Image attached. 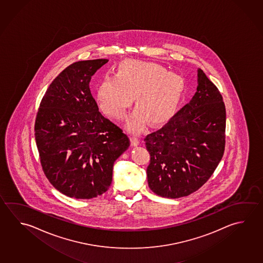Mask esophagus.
Instances as JSON below:
<instances>
[{
  "instance_id": "34e87169",
  "label": "esophagus",
  "mask_w": 263,
  "mask_h": 263,
  "mask_svg": "<svg viewBox=\"0 0 263 263\" xmlns=\"http://www.w3.org/2000/svg\"><path fill=\"white\" fill-rule=\"evenodd\" d=\"M130 140H131V144H132V146H134V147H137V146L139 145V139L137 137L131 136L130 137Z\"/></svg>"
}]
</instances>
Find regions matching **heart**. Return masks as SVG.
I'll list each match as a JSON object with an SVG mask.
<instances>
[{
  "instance_id": "b5f03b06",
  "label": "heart",
  "mask_w": 263,
  "mask_h": 263,
  "mask_svg": "<svg viewBox=\"0 0 263 263\" xmlns=\"http://www.w3.org/2000/svg\"><path fill=\"white\" fill-rule=\"evenodd\" d=\"M181 77L164 66L142 61L124 60L116 76H104L97 88V102L107 116L116 119L125 116L131 95L137 108L130 116L128 128L139 132L146 121L157 124L173 111L183 89Z\"/></svg>"
}]
</instances>
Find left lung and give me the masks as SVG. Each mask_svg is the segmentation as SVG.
<instances>
[{
	"label": "left lung",
	"mask_w": 263,
	"mask_h": 263,
	"mask_svg": "<svg viewBox=\"0 0 263 263\" xmlns=\"http://www.w3.org/2000/svg\"><path fill=\"white\" fill-rule=\"evenodd\" d=\"M224 102L216 86L198 69L191 101L161 128L144 138L151 162L147 184L158 196H189L207 182L226 146Z\"/></svg>",
	"instance_id": "left-lung-1"
}]
</instances>
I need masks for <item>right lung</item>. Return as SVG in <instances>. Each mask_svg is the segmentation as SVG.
<instances>
[{"instance_id":"obj_1","label":"right lung","mask_w":263,"mask_h":263,"mask_svg":"<svg viewBox=\"0 0 263 263\" xmlns=\"http://www.w3.org/2000/svg\"><path fill=\"white\" fill-rule=\"evenodd\" d=\"M107 59L79 61L51 82L35 122L42 169L61 193L74 198L106 192L115 161L128 148L129 138L99 111L91 95V77Z\"/></svg>"}]
</instances>
